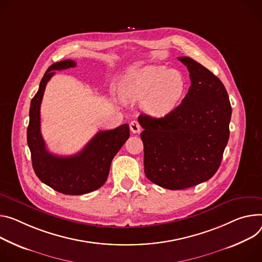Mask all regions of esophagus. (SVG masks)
<instances>
[{"label": "esophagus", "instance_id": "34e87169", "mask_svg": "<svg viewBox=\"0 0 262 262\" xmlns=\"http://www.w3.org/2000/svg\"><path fill=\"white\" fill-rule=\"evenodd\" d=\"M129 128H130L132 133H134V134H139L141 132V125L137 120H134L130 122Z\"/></svg>", "mask_w": 262, "mask_h": 262}]
</instances>
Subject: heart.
<instances>
[{
  "label": "heart",
  "mask_w": 262,
  "mask_h": 262,
  "mask_svg": "<svg viewBox=\"0 0 262 262\" xmlns=\"http://www.w3.org/2000/svg\"><path fill=\"white\" fill-rule=\"evenodd\" d=\"M185 90L183 76L162 66H148L127 75L121 95L128 102L143 100V108L150 116L161 118L169 114Z\"/></svg>",
  "instance_id": "1"
}]
</instances>
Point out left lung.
<instances>
[{
    "mask_svg": "<svg viewBox=\"0 0 262 262\" xmlns=\"http://www.w3.org/2000/svg\"><path fill=\"white\" fill-rule=\"evenodd\" d=\"M191 85L182 103L163 118L142 114L144 172L166 189L181 190L211 179L227 146L232 108L223 82L190 57L178 58Z\"/></svg>",
    "mask_w": 262,
    "mask_h": 262,
    "instance_id": "1",
    "label": "left lung"
}]
</instances>
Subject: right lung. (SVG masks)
Masks as SVG:
<instances>
[{
  "instance_id": "1",
  "label": "right lung",
  "mask_w": 262,
  "mask_h": 262,
  "mask_svg": "<svg viewBox=\"0 0 262 262\" xmlns=\"http://www.w3.org/2000/svg\"><path fill=\"white\" fill-rule=\"evenodd\" d=\"M76 62L66 59L51 64L40 80L29 111L27 142L32 166L37 178L56 191L68 195H81L100 188L106 181L111 163L129 138L128 124L95 135L78 154L70 157L55 156L46 148L40 134V103L53 71L74 68Z\"/></svg>"
}]
</instances>
